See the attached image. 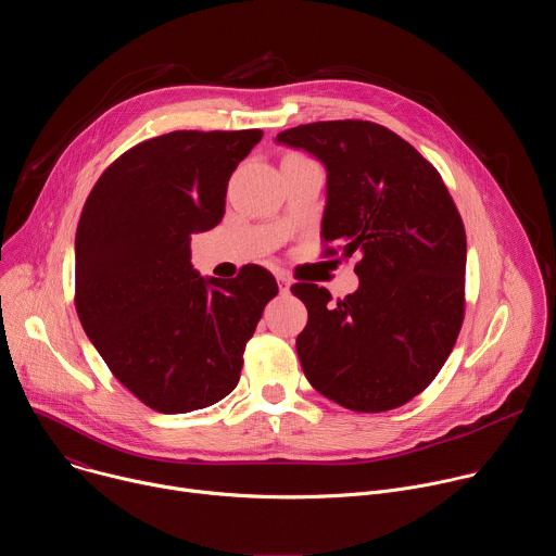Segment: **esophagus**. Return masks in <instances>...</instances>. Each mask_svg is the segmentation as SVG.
Returning a JSON list of instances; mask_svg holds the SVG:
<instances>
[{
	"mask_svg": "<svg viewBox=\"0 0 556 556\" xmlns=\"http://www.w3.org/2000/svg\"><path fill=\"white\" fill-rule=\"evenodd\" d=\"M277 283H279V292L281 294L290 292V279L286 275H277Z\"/></svg>",
	"mask_w": 556,
	"mask_h": 556,
	"instance_id": "1",
	"label": "esophagus"
}]
</instances>
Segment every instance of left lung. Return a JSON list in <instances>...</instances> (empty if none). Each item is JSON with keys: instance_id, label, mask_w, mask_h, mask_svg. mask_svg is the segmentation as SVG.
Listing matches in <instances>:
<instances>
[{"instance_id": "left-lung-1", "label": "left lung", "mask_w": 556, "mask_h": 556, "mask_svg": "<svg viewBox=\"0 0 556 556\" xmlns=\"http://www.w3.org/2000/svg\"><path fill=\"white\" fill-rule=\"evenodd\" d=\"M328 172L326 255H358L356 292L332 301L316 283L290 290L307 307L296 354L309 384L337 405L403 407L446 363L464 321L466 232L438 169L371 121H321L277 134Z\"/></svg>"}]
</instances>
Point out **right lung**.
Instances as JSON below:
<instances>
[{"instance_id": "right-lung-1", "label": "right lung", "mask_w": 556, "mask_h": 556, "mask_svg": "<svg viewBox=\"0 0 556 556\" xmlns=\"http://www.w3.org/2000/svg\"><path fill=\"white\" fill-rule=\"evenodd\" d=\"M262 129L169 131L101 174L76 226L74 305L110 371L161 414L204 409L240 382L244 350L279 292L255 264L202 279L191 235L219 224L226 187Z\"/></svg>"}]
</instances>
